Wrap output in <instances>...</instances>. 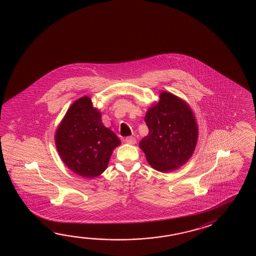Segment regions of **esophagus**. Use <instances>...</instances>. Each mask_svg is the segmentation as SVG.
Masks as SVG:
<instances>
[{
	"label": "esophagus",
	"mask_w": 256,
	"mask_h": 256,
	"mask_svg": "<svg viewBox=\"0 0 256 256\" xmlns=\"http://www.w3.org/2000/svg\"><path fill=\"white\" fill-rule=\"evenodd\" d=\"M126 143L130 144V145H134L136 143V138L134 136H128L126 138Z\"/></svg>",
	"instance_id": "1"
}]
</instances>
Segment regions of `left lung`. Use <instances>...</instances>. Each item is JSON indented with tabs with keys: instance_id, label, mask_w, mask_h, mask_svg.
Returning a JSON list of instances; mask_svg holds the SVG:
<instances>
[{
	"instance_id": "8db88e82",
	"label": "left lung",
	"mask_w": 256,
	"mask_h": 256,
	"mask_svg": "<svg viewBox=\"0 0 256 256\" xmlns=\"http://www.w3.org/2000/svg\"><path fill=\"white\" fill-rule=\"evenodd\" d=\"M160 98L145 116L148 135L141 140L140 146L152 168L166 172L188 162L197 143L198 126L182 100L168 92Z\"/></svg>"
}]
</instances>
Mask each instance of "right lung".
I'll return each mask as SVG.
<instances>
[{
  "instance_id": "obj_1",
  "label": "right lung",
  "mask_w": 256,
  "mask_h": 256,
  "mask_svg": "<svg viewBox=\"0 0 256 256\" xmlns=\"http://www.w3.org/2000/svg\"><path fill=\"white\" fill-rule=\"evenodd\" d=\"M120 140L104 126L101 114L83 96L68 110L56 134L58 153L72 172L94 178L106 168L110 156Z\"/></svg>"
}]
</instances>
